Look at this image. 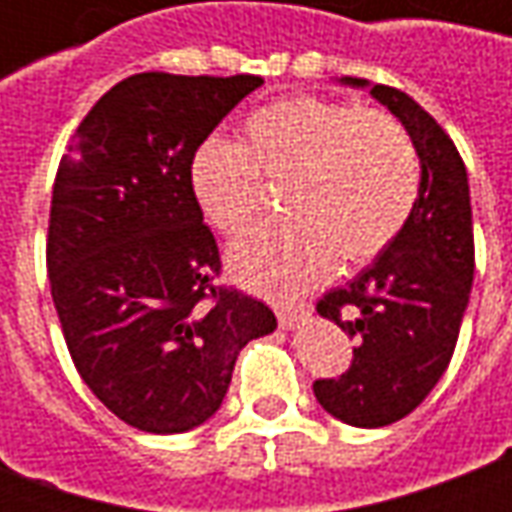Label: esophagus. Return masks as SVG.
Wrapping results in <instances>:
<instances>
[{"label":"esophagus","instance_id":"esophagus-1","mask_svg":"<svg viewBox=\"0 0 512 512\" xmlns=\"http://www.w3.org/2000/svg\"><path fill=\"white\" fill-rule=\"evenodd\" d=\"M307 312H310L307 304H279L277 307L279 326H282V329H290V326H296Z\"/></svg>","mask_w":512,"mask_h":512}]
</instances>
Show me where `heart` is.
Instances as JSON below:
<instances>
[{"mask_svg":"<svg viewBox=\"0 0 512 512\" xmlns=\"http://www.w3.org/2000/svg\"><path fill=\"white\" fill-rule=\"evenodd\" d=\"M244 145L211 139L194 153L191 189L208 222L241 235L266 208V183H282L288 219L230 249L246 285L299 293L359 266L406 227L419 197V156L406 128L384 112L315 95L268 104L244 123Z\"/></svg>","mask_w":512,"mask_h":512,"instance_id":"obj_1","label":"heart"}]
</instances>
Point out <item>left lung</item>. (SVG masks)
Wrapping results in <instances>:
<instances>
[{
    "label": "left lung",
    "instance_id": "obj_1",
    "mask_svg": "<svg viewBox=\"0 0 512 512\" xmlns=\"http://www.w3.org/2000/svg\"><path fill=\"white\" fill-rule=\"evenodd\" d=\"M340 82L370 87L403 123L422 167L417 205L400 235L345 288L318 301V312L356 348L343 376L315 381L312 392L345 425L384 428L430 395L458 343L474 277L469 178L458 147L414 98L365 79Z\"/></svg>",
    "mask_w": 512,
    "mask_h": 512
}]
</instances>
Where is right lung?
Returning a JSON list of instances; mask_svg holds the SVG:
<instances>
[{
	"label": "right lung",
	"instance_id": "right-lung-1",
	"mask_svg": "<svg viewBox=\"0 0 512 512\" xmlns=\"http://www.w3.org/2000/svg\"><path fill=\"white\" fill-rule=\"evenodd\" d=\"M260 76L134 73L76 128L51 194V299L84 384L145 433H186L222 406L235 359L277 329L222 288L191 161Z\"/></svg>",
	"mask_w": 512,
	"mask_h": 512
}]
</instances>
